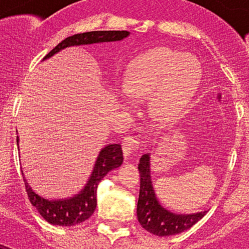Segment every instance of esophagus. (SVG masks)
Instances as JSON below:
<instances>
[{
  "instance_id": "34e87169",
  "label": "esophagus",
  "mask_w": 249,
  "mask_h": 249,
  "mask_svg": "<svg viewBox=\"0 0 249 249\" xmlns=\"http://www.w3.org/2000/svg\"><path fill=\"white\" fill-rule=\"evenodd\" d=\"M121 146H123V152L126 160H134V158L139 156V142L137 140L133 137H124L121 141Z\"/></svg>"
}]
</instances>
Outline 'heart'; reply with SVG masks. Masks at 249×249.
<instances>
[{
	"label": "heart",
	"instance_id": "1",
	"mask_svg": "<svg viewBox=\"0 0 249 249\" xmlns=\"http://www.w3.org/2000/svg\"><path fill=\"white\" fill-rule=\"evenodd\" d=\"M199 76L195 60L174 50L156 49L134 62L123 88L130 100L143 101L153 96L149 119L157 125H169L190 101Z\"/></svg>",
	"mask_w": 249,
	"mask_h": 249
}]
</instances>
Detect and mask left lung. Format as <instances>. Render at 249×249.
<instances>
[{
	"label": "left lung",
	"instance_id": "obj_1",
	"mask_svg": "<svg viewBox=\"0 0 249 249\" xmlns=\"http://www.w3.org/2000/svg\"><path fill=\"white\" fill-rule=\"evenodd\" d=\"M140 196L137 202V218L140 224L148 232L157 236H170L181 233L199 222L207 211L195 213H177L165 209L158 200L152 176H150V154L140 158Z\"/></svg>",
	"mask_w": 249,
	"mask_h": 249
}]
</instances>
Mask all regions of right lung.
<instances>
[{
    "instance_id": "right-lung-1",
    "label": "right lung",
    "mask_w": 249,
    "mask_h": 249,
    "mask_svg": "<svg viewBox=\"0 0 249 249\" xmlns=\"http://www.w3.org/2000/svg\"><path fill=\"white\" fill-rule=\"evenodd\" d=\"M126 36H129V31L125 30L88 31L82 34H75L62 40L43 59L51 58L60 50L71 47V46L119 42V40L125 39ZM17 143H18V136H17ZM123 161L124 158H123L121 146L119 143H109L100 150L87 185L79 191V194L70 196L67 199H45L43 196L36 194L25 179V187H26L29 199L31 204L38 210L40 216L54 226L68 227V226H75L79 223L86 222L87 219L91 218V215L95 213V209H96V191L100 181L110 170H115L116 167H119Z\"/></svg>"
}]
</instances>
